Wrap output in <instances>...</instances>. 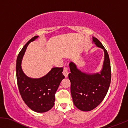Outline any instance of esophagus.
<instances>
[{
    "label": "esophagus",
    "instance_id": "obj_1",
    "mask_svg": "<svg viewBox=\"0 0 128 128\" xmlns=\"http://www.w3.org/2000/svg\"><path fill=\"white\" fill-rule=\"evenodd\" d=\"M62 73H63V74H64L65 76H66V77L68 76V68L67 67H66V66H64L63 71H62Z\"/></svg>",
    "mask_w": 128,
    "mask_h": 128
}]
</instances>
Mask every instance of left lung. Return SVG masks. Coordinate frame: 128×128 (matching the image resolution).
I'll return each mask as SVG.
<instances>
[{"instance_id":"1","label":"left lung","mask_w":128,"mask_h":128,"mask_svg":"<svg viewBox=\"0 0 128 128\" xmlns=\"http://www.w3.org/2000/svg\"><path fill=\"white\" fill-rule=\"evenodd\" d=\"M93 42L104 50V60L100 73L87 74L77 68L74 62L69 64L71 93L73 102L83 111H89L98 107L105 98L111 82V71L107 51L98 39L93 36Z\"/></svg>"}]
</instances>
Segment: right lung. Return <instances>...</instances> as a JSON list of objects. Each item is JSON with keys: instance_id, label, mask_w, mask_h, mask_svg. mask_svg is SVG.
I'll return each mask as SVG.
<instances>
[{"instance_id": "right-lung-1", "label": "right lung", "mask_w": 128, "mask_h": 128, "mask_svg": "<svg viewBox=\"0 0 128 128\" xmlns=\"http://www.w3.org/2000/svg\"><path fill=\"white\" fill-rule=\"evenodd\" d=\"M39 36L30 39L18 55L16 62L17 84L21 98L28 107L35 112H45L53 107L55 93L60 82L65 78L63 68L54 67L40 78H31L26 76L21 68V62L30 43Z\"/></svg>"}]
</instances>
